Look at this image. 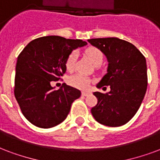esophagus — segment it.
<instances>
[{
    "label": "esophagus",
    "mask_w": 160,
    "mask_h": 160,
    "mask_svg": "<svg viewBox=\"0 0 160 160\" xmlns=\"http://www.w3.org/2000/svg\"><path fill=\"white\" fill-rule=\"evenodd\" d=\"M89 94H91L90 92H82V96H88L89 95Z\"/></svg>",
    "instance_id": "1"
}]
</instances>
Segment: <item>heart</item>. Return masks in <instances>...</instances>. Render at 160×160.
I'll return each mask as SVG.
<instances>
[{
    "mask_svg": "<svg viewBox=\"0 0 160 160\" xmlns=\"http://www.w3.org/2000/svg\"><path fill=\"white\" fill-rule=\"evenodd\" d=\"M85 54L90 59V61L93 62V64L95 66H99L103 62L104 55L102 51L98 48L94 47V46H90L85 50ZM76 52H72L69 54V56H67V61H66V67L68 71H72L75 67L76 62ZM90 79L82 75L81 73H76L74 75L70 76L67 78V83L76 88L79 89H87L89 87Z\"/></svg>",
    "mask_w": 160,
    "mask_h": 160,
    "instance_id": "1",
    "label": "heart"
}]
</instances>
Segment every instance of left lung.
<instances>
[{
	"label": "left lung",
	"mask_w": 160,
	"mask_h": 160,
	"mask_svg": "<svg viewBox=\"0 0 160 160\" xmlns=\"http://www.w3.org/2000/svg\"><path fill=\"white\" fill-rule=\"evenodd\" d=\"M106 56L107 73L97 85L110 86L109 93L94 92L98 103L91 113L96 121L108 127H120L135 116L148 86L146 59L136 46L118 38L88 39Z\"/></svg>",
	"instance_id": "1"
}]
</instances>
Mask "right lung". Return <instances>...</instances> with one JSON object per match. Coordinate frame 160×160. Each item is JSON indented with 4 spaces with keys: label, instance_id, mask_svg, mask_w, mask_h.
I'll list each match as a JSON object with an SVG mask.
<instances>
[{
    "label": "right lung",
    "instance_id": "right-lung-1",
    "mask_svg": "<svg viewBox=\"0 0 160 160\" xmlns=\"http://www.w3.org/2000/svg\"><path fill=\"white\" fill-rule=\"evenodd\" d=\"M86 44L81 39L44 36L29 42L19 54L14 95L22 115L32 124L50 128L67 118L81 92L66 83L56 90L50 83L62 79L72 50Z\"/></svg>",
    "mask_w": 160,
    "mask_h": 160
}]
</instances>
